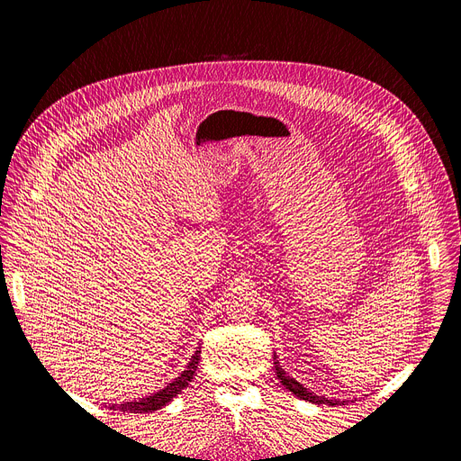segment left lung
Segmentation results:
<instances>
[{"instance_id":"left-lung-1","label":"left lung","mask_w":461,"mask_h":461,"mask_svg":"<svg viewBox=\"0 0 461 461\" xmlns=\"http://www.w3.org/2000/svg\"><path fill=\"white\" fill-rule=\"evenodd\" d=\"M275 373H276V378L280 380V384L285 385L288 392H292L295 397H299V399H303V401H308V402H313V404H329V406H334V404H343L345 401H339V399H329V397H325V395H317V393H313V392H310L308 387H304L301 382H297L295 378H292V376H288L286 375V371L282 369V366L278 364V360H276V354H275Z\"/></svg>"}]
</instances>
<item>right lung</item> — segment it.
I'll return each instance as SVG.
<instances>
[{"mask_svg":"<svg viewBox=\"0 0 461 461\" xmlns=\"http://www.w3.org/2000/svg\"><path fill=\"white\" fill-rule=\"evenodd\" d=\"M199 358H201V347H197V350L194 352V357L190 358L186 369L179 376L173 378L164 389H160V392L151 393V395H148L144 399H138V401H131V402H123V404H111V410H120V411H129V413H148V411L160 410L162 406H166L167 402H171L176 395H179L185 387H188V384L195 376Z\"/></svg>","mask_w":461,"mask_h":461,"instance_id":"obj_1","label":"right lung"}]
</instances>
